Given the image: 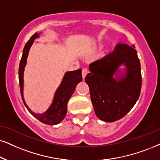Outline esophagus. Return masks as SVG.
<instances>
[{"mask_svg":"<svg viewBox=\"0 0 160 160\" xmlns=\"http://www.w3.org/2000/svg\"><path fill=\"white\" fill-rule=\"evenodd\" d=\"M88 74V69L87 68H83L82 71V78H83V80L86 78V74Z\"/></svg>","mask_w":160,"mask_h":160,"instance_id":"34e87169","label":"esophagus"}]
</instances>
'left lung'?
Returning a JSON list of instances; mask_svg holds the SVG:
<instances>
[{
  "label": "left lung",
  "instance_id": "8db88e82",
  "mask_svg": "<svg viewBox=\"0 0 160 160\" xmlns=\"http://www.w3.org/2000/svg\"><path fill=\"white\" fill-rule=\"evenodd\" d=\"M135 46L118 44L112 53L89 65L85 81L99 119L112 122L125 116L140 94V62ZM122 65L125 68L120 69Z\"/></svg>",
  "mask_w": 160,
  "mask_h": 160
}]
</instances>
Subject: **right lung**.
Wrapping results in <instances>:
<instances>
[{"instance_id":"1","label":"right lung","mask_w":160,"mask_h":160,"mask_svg":"<svg viewBox=\"0 0 160 160\" xmlns=\"http://www.w3.org/2000/svg\"><path fill=\"white\" fill-rule=\"evenodd\" d=\"M40 33H35L30 38L29 41L24 46L23 54L20 62L19 66V84L21 88V94L23 103L28 111L37 118L40 122L46 125H57L60 123L65 118L67 112V103L72 95L73 94L76 86L82 80V70L78 69L76 71H70L64 74L59 87L57 88L54 93L53 100L52 104L45 112L42 114H36L33 112L26 105L23 98V74L25 66L27 62V58L29 55L30 48L33 44L35 39L40 37Z\"/></svg>"}]
</instances>
